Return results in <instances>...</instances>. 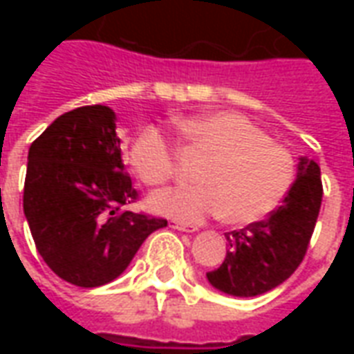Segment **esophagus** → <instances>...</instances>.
I'll list each match as a JSON object with an SVG mask.
<instances>
[{
  "label": "esophagus",
  "instance_id": "obj_1",
  "mask_svg": "<svg viewBox=\"0 0 354 354\" xmlns=\"http://www.w3.org/2000/svg\"><path fill=\"white\" fill-rule=\"evenodd\" d=\"M170 227L176 231H185V233H195V231L199 230L197 225H193V223H182V222H170Z\"/></svg>",
  "mask_w": 354,
  "mask_h": 354
}]
</instances>
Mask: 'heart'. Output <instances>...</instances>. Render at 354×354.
I'll use <instances>...</instances> for the list:
<instances>
[{"label": "heart", "instance_id": "obj_1", "mask_svg": "<svg viewBox=\"0 0 354 354\" xmlns=\"http://www.w3.org/2000/svg\"><path fill=\"white\" fill-rule=\"evenodd\" d=\"M187 151L199 155L193 187L155 193L153 212L178 222L195 223L220 216L230 225H248L271 214L294 182V157L269 142L260 127L233 111H216L178 121ZM129 159L146 185H162L174 174L172 147L157 129L134 138Z\"/></svg>", "mask_w": 354, "mask_h": 354}]
</instances>
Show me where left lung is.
I'll use <instances>...</instances> for the list:
<instances>
[{
  "mask_svg": "<svg viewBox=\"0 0 354 354\" xmlns=\"http://www.w3.org/2000/svg\"><path fill=\"white\" fill-rule=\"evenodd\" d=\"M322 203L320 167L299 157L296 182L281 207L261 222L225 233L227 254L208 282L223 294L252 297L277 288L304 261Z\"/></svg>",
  "mask_w": 354,
  "mask_h": 354,
  "instance_id": "1",
  "label": "left lung"
}]
</instances>
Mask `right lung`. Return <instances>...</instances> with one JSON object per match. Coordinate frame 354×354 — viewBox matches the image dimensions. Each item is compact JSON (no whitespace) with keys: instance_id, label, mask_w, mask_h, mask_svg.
<instances>
[{"instance_id":"obj_1","label":"right lung","mask_w":354,"mask_h":354,"mask_svg":"<svg viewBox=\"0 0 354 354\" xmlns=\"http://www.w3.org/2000/svg\"><path fill=\"white\" fill-rule=\"evenodd\" d=\"M115 111L83 106L57 117L28 151L24 216L43 261L94 288L129 267L167 220L127 210L138 199L121 159Z\"/></svg>"}]
</instances>
